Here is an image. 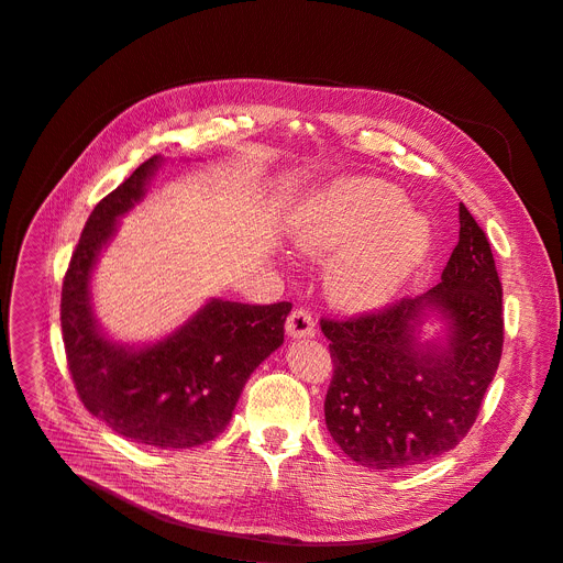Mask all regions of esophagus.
<instances>
[{"label": "esophagus", "instance_id": "esophagus-1", "mask_svg": "<svg viewBox=\"0 0 563 563\" xmlns=\"http://www.w3.org/2000/svg\"><path fill=\"white\" fill-rule=\"evenodd\" d=\"M286 334L290 339H311L316 334L311 313L307 309H292L286 318Z\"/></svg>", "mask_w": 563, "mask_h": 563}]
</instances>
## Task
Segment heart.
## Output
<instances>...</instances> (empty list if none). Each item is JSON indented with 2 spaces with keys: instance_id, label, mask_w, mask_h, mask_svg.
Returning <instances> with one entry per match:
<instances>
[{
  "instance_id": "b5f03b06",
  "label": "heart",
  "mask_w": 563,
  "mask_h": 563,
  "mask_svg": "<svg viewBox=\"0 0 563 563\" xmlns=\"http://www.w3.org/2000/svg\"><path fill=\"white\" fill-rule=\"evenodd\" d=\"M404 195L378 178H343L316 192L288 224V243L325 258L328 298L343 311L391 302L421 265L431 229Z\"/></svg>"
}]
</instances>
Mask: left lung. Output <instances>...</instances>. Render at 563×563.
<instances>
[{"mask_svg":"<svg viewBox=\"0 0 563 563\" xmlns=\"http://www.w3.org/2000/svg\"><path fill=\"white\" fill-rule=\"evenodd\" d=\"M459 220L438 286L380 313L320 320L334 362L328 431L364 467H412L456 446L497 373L501 284L488 238L463 203ZM426 322L439 332L423 342Z\"/></svg>","mask_w":563,"mask_h":563,"instance_id":"1","label":"left lung"}]
</instances>
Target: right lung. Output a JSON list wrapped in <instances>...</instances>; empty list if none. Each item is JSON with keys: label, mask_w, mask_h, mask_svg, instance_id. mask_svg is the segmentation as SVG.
<instances>
[{"label": "right lung", "mask_w": 563, "mask_h": 563, "mask_svg": "<svg viewBox=\"0 0 563 563\" xmlns=\"http://www.w3.org/2000/svg\"><path fill=\"white\" fill-rule=\"evenodd\" d=\"M165 163L153 155L93 208L64 279L62 332L75 389L93 417L128 440L190 449L224 431L247 378L284 343L290 302L210 298L146 343H123L102 330L91 292L98 258Z\"/></svg>", "instance_id": "add662e5"}]
</instances>
